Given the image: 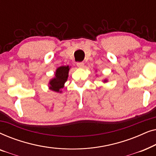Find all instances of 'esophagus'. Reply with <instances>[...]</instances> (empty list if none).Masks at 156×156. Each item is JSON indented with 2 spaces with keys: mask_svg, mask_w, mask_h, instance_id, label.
Segmentation results:
<instances>
[{
  "mask_svg": "<svg viewBox=\"0 0 156 156\" xmlns=\"http://www.w3.org/2000/svg\"><path fill=\"white\" fill-rule=\"evenodd\" d=\"M76 65H77L78 67L82 68L84 67V62H77L76 63Z\"/></svg>",
  "mask_w": 156,
  "mask_h": 156,
  "instance_id": "esophagus-1",
  "label": "esophagus"
}]
</instances>
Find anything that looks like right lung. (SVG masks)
Listing matches in <instances>:
<instances>
[{"label": "right lung", "mask_w": 156, "mask_h": 156, "mask_svg": "<svg viewBox=\"0 0 156 156\" xmlns=\"http://www.w3.org/2000/svg\"><path fill=\"white\" fill-rule=\"evenodd\" d=\"M69 66H62L57 68L55 73V77L52 79L50 82V88L52 91L57 92H61L60 89L64 87L65 84L68 77V72H69Z\"/></svg>", "instance_id": "obj_1"}]
</instances>
